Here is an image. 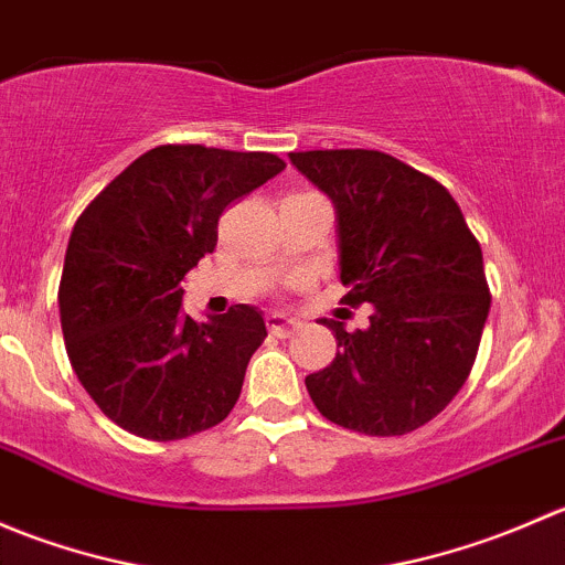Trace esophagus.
<instances>
[{"label":"esophagus","instance_id":"esophagus-1","mask_svg":"<svg viewBox=\"0 0 565 565\" xmlns=\"http://www.w3.org/2000/svg\"><path fill=\"white\" fill-rule=\"evenodd\" d=\"M298 328H300V322L295 317L281 315V311H270V315H267V330H270V333L292 335Z\"/></svg>","mask_w":565,"mask_h":565}]
</instances>
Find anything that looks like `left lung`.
<instances>
[{
	"label": "left lung",
	"mask_w": 565,
	"mask_h": 565,
	"mask_svg": "<svg viewBox=\"0 0 565 565\" xmlns=\"http://www.w3.org/2000/svg\"><path fill=\"white\" fill-rule=\"evenodd\" d=\"M335 210L344 303L363 330L322 319L335 358L306 377L319 413L374 437L429 424L465 385L489 317L481 246L451 193L377 150L289 152Z\"/></svg>",
	"instance_id": "left-lung-1"
}]
</instances>
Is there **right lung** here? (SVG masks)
I'll use <instances>...</instances> for the list:
<instances>
[{"label": "right lung", "mask_w": 565, "mask_h": 565, "mask_svg": "<svg viewBox=\"0 0 565 565\" xmlns=\"http://www.w3.org/2000/svg\"><path fill=\"white\" fill-rule=\"evenodd\" d=\"M287 163L273 152L163 145L114 177L76 221L60 281L78 383L125 431L182 440L221 424L267 328L254 306L196 322L182 278L218 241L235 199Z\"/></svg>", "instance_id": "right-lung-1"}]
</instances>
